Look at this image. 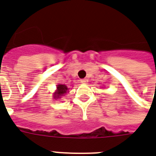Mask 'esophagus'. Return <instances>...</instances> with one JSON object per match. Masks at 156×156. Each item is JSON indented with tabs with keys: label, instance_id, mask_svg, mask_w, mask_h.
Returning a JSON list of instances; mask_svg holds the SVG:
<instances>
[{
	"label": "esophagus",
	"instance_id": "1",
	"mask_svg": "<svg viewBox=\"0 0 156 156\" xmlns=\"http://www.w3.org/2000/svg\"><path fill=\"white\" fill-rule=\"evenodd\" d=\"M87 82H88V80H87V78H83V79H82V80H81V83H87Z\"/></svg>",
	"mask_w": 156,
	"mask_h": 156
}]
</instances>
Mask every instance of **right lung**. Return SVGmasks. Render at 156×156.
Returning <instances> with one entry per match:
<instances>
[{"label":"right lung","mask_w":156,"mask_h":156,"mask_svg":"<svg viewBox=\"0 0 156 156\" xmlns=\"http://www.w3.org/2000/svg\"><path fill=\"white\" fill-rule=\"evenodd\" d=\"M69 91V88L67 86H65L64 84H59L57 85V89L55 92L54 93V98L55 99H59L63 97L65 94H66Z\"/></svg>","instance_id":"obj_1"}]
</instances>
